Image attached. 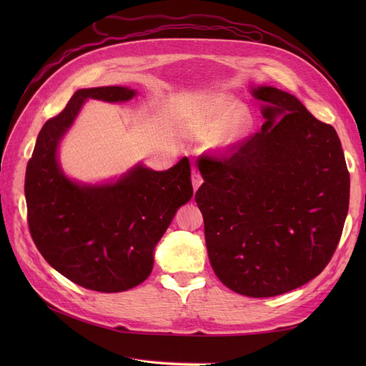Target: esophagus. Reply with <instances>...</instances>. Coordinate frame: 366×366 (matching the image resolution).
Wrapping results in <instances>:
<instances>
[{
  "label": "esophagus",
  "instance_id": "1",
  "mask_svg": "<svg viewBox=\"0 0 366 366\" xmlns=\"http://www.w3.org/2000/svg\"><path fill=\"white\" fill-rule=\"evenodd\" d=\"M202 183H203V179H202L200 172H197V171L194 169V171H192V186H194V191H197L198 187L202 186Z\"/></svg>",
  "mask_w": 366,
  "mask_h": 366
}]
</instances>
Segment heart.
Instances as JSON below:
<instances>
[{
	"mask_svg": "<svg viewBox=\"0 0 366 366\" xmlns=\"http://www.w3.org/2000/svg\"><path fill=\"white\" fill-rule=\"evenodd\" d=\"M246 108L237 99L224 97L215 105L212 114L206 125V131L210 134H217L230 121L232 124L223 132L219 139V145L223 148L237 147L238 143L244 140L252 129V119L244 113Z\"/></svg>",
	"mask_w": 366,
	"mask_h": 366,
	"instance_id": "heart-1",
	"label": "heart"
}]
</instances>
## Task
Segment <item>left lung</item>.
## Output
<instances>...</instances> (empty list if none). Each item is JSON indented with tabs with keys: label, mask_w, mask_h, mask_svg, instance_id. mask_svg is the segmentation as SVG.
I'll return each mask as SVG.
<instances>
[{
	"label": "left lung",
	"mask_w": 366,
	"mask_h": 366,
	"mask_svg": "<svg viewBox=\"0 0 366 366\" xmlns=\"http://www.w3.org/2000/svg\"><path fill=\"white\" fill-rule=\"evenodd\" d=\"M265 122L226 157L198 163L195 202L209 261L230 290L270 297L325 269L350 203V172L336 129L274 86L250 88Z\"/></svg>",
	"instance_id": "8db88e82"
}]
</instances>
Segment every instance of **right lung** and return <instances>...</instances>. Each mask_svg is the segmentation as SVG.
Segmentation results:
<instances>
[{"label":"right lung","instance_id":"obj_1","mask_svg":"<svg viewBox=\"0 0 366 366\" xmlns=\"http://www.w3.org/2000/svg\"><path fill=\"white\" fill-rule=\"evenodd\" d=\"M127 86L77 90L39 131L26 171L30 235L54 270L88 290L117 293L145 281L154 247L194 194L187 157L168 171L137 164L119 180L81 184L67 179L58 147L86 99L125 102Z\"/></svg>","mask_w":366,"mask_h":366}]
</instances>
